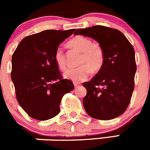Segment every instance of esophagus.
Returning a JSON list of instances; mask_svg holds the SVG:
<instances>
[{
    "label": "esophagus",
    "instance_id": "obj_1",
    "mask_svg": "<svg viewBox=\"0 0 150 150\" xmlns=\"http://www.w3.org/2000/svg\"><path fill=\"white\" fill-rule=\"evenodd\" d=\"M74 87H79V86L80 84H79V83L74 82Z\"/></svg>",
    "mask_w": 150,
    "mask_h": 150
}]
</instances>
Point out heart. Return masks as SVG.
Segmentation results:
<instances>
[{"instance_id":"1","label":"heart","mask_w":150,"mask_h":150,"mask_svg":"<svg viewBox=\"0 0 150 150\" xmlns=\"http://www.w3.org/2000/svg\"><path fill=\"white\" fill-rule=\"evenodd\" d=\"M69 44L81 52L79 67L71 68L64 74V76L74 82H80L85 80L93 71H98L103 63V52L101 47L86 37L77 35L70 40ZM55 63L59 69L64 71L66 68V60L62 47H58L54 55Z\"/></svg>"}]
</instances>
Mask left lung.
Listing matches in <instances>:
<instances>
[{"label": "left lung", "mask_w": 150, "mask_h": 150, "mask_svg": "<svg viewBox=\"0 0 150 150\" xmlns=\"http://www.w3.org/2000/svg\"><path fill=\"white\" fill-rule=\"evenodd\" d=\"M75 35L93 38L103 52V63L98 74L83 83L86 112L93 118L108 120L123 114L134 90L135 52L120 30L102 25L76 30Z\"/></svg>", "instance_id": "1"}]
</instances>
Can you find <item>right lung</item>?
I'll return each instance as SVG.
<instances>
[{
	"mask_svg": "<svg viewBox=\"0 0 150 150\" xmlns=\"http://www.w3.org/2000/svg\"><path fill=\"white\" fill-rule=\"evenodd\" d=\"M75 30H47L28 35L13 54L11 77L16 97L33 119L47 120L58 115L63 96L74 88L71 80L63 79L54 55Z\"/></svg>",
	"mask_w": 150,
	"mask_h": 150,
	"instance_id": "add662e5",
	"label": "right lung"
}]
</instances>
